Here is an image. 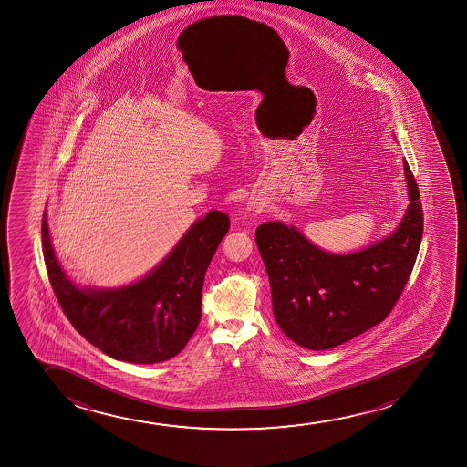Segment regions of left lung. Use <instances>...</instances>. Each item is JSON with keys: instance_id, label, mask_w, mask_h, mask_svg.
I'll return each instance as SVG.
<instances>
[{"instance_id": "obj_1", "label": "left lung", "mask_w": 467, "mask_h": 467, "mask_svg": "<svg viewBox=\"0 0 467 467\" xmlns=\"http://www.w3.org/2000/svg\"><path fill=\"white\" fill-rule=\"evenodd\" d=\"M403 167L411 201L407 213L392 236L362 252L327 254L281 222L256 228L273 313L295 343L313 351L343 345L396 306L415 266L424 223L416 179L407 161Z\"/></svg>"}]
</instances>
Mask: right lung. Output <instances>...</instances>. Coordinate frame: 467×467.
I'll use <instances>...</instances> for the list:
<instances>
[{"instance_id": "add662e5", "label": "right lung", "mask_w": 467, "mask_h": 467, "mask_svg": "<svg viewBox=\"0 0 467 467\" xmlns=\"http://www.w3.org/2000/svg\"><path fill=\"white\" fill-rule=\"evenodd\" d=\"M230 230V218L212 211L141 281L118 290H81L68 281L52 250L46 212L43 255L52 290L77 332L109 358L156 364L177 356L201 320L205 271Z\"/></svg>"}]
</instances>
